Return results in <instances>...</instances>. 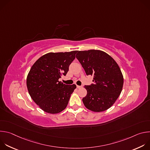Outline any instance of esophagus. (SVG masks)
<instances>
[{
    "instance_id": "34e87169",
    "label": "esophagus",
    "mask_w": 150,
    "mask_h": 150,
    "mask_svg": "<svg viewBox=\"0 0 150 150\" xmlns=\"http://www.w3.org/2000/svg\"><path fill=\"white\" fill-rule=\"evenodd\" d=\"M76 87H77V88L79 89V88H82V86H79V85H76Z\"/></svg>"
}]
</instances>
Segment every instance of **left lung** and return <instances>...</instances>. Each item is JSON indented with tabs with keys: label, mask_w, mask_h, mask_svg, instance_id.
Segmentation results:
<instances>
[{
	"label": "left lung",
	"mask_w": 150,
	"mask_h": 150,
	"mask_svg": "<svg viewBox=\"0 0 150 150\" xmlns=\"http://www.w3.org/2000/svg\"><path fill=\"white\" fill-rule=\"evenodd\" d=\"M76 57L87 75H93L94 83L85 85L87 94L82 98L85 108L94 112L109 109L120 94L123 76L116 61L98 50L78 51Z\"/></svg>",
	"instance_id": "8db88e82"
}]
</instances>
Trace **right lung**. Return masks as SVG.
<instances>
[{
  "label": "right lung",
  "mask_w": 150,
  "mask_h": 150,
  "mask_svg": "<svg viewBox=\"0 0 150 150\" xmlns=\"http://www.w3.org/2000/svg\"><path fill=\"white\" fill-rule=\"evenodd\" d=\"M77 50L48 53L32 66L27 78V87L31 98L46 113L56 114L65 109L76 85L59 81L65 76Z\"/></svg>",
  "instance_id": "1"
}]
</instances>
